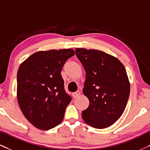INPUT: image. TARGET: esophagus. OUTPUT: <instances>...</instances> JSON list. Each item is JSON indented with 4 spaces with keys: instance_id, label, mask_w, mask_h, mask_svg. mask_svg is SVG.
Instances as JSON below:
<instances>
[{
    "instance_id": "esophagus-1",
    "label": "esophagus",
    "mask_w": 150,
    "mask_h": 150,
    "mask_svg": "<svg viewBox=\"0 0 150 150\" xmlns=\"http://www.w3.org/2000/svg\"><path fill=\"white\" fill-rule=\"evenodd\" d=\"M80 94H81L80 91H77L76 92H74V93L72 94V95H73L74 98H76V97H78L79 95H80Z\"/></svg>"
}]
</instances>
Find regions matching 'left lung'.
<instances>
[{"mask_svg":"<svg viewBox=\"0 0 150 150\" xmlns=\"http://www.w3.org/2000/svg\"><path fill=\"white\" fill-rule=\"evenodd\" d=\"M76 55L86 71L83 90L90 101L82 111L90 126L104 129L122 115L130 94V83L125 67L117 58L95 49H76Z\"/></svg>","mask_w":150,"mask_h":150,"instance_id":"8db88e82","label":"left lung"}]
</instances>
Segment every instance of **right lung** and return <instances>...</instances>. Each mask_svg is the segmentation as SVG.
I'll return each instance as SVG.
<instances>
[{
	"mask_svg": "<svg viewBox=\"0 0 150 150\" xmlns=\"http://www.w3.org/2000/svg\"><path fill=\"white\" fill-rule=\"evenodd\" d=\"M74 54L71 49L38 51L19 66L18 105L36 128L49 130L63 120L71 97L65 92L60 72L66 61Z\"/></svg>",
	"mask_w": 150,
	"mask_h": 150,
	"instance_id": "obj_1",
	"label": "right lung"
}]
</instances>
